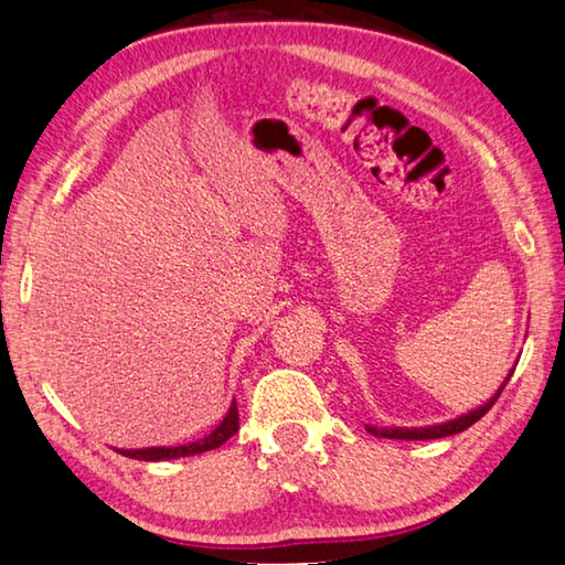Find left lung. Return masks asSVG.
Returning <instances> with one entry per match:
<instances>
[{
	"label": "left lung",
	"mask_w": 565,
	"mask_h": 565,
	"mask_svg": "<svg viewBox=\"0 0 565 565\" xmlns=\"http://www.w3.org/2000/svg\"><path fill=\"white\" fill-rule=\"evenodd\" d=\"M513 370L505 375V381L498 387L495 395L491 401H486L483 405H478L476 411H468L458 418H452L448 423H438V425H425V428H375V425H367V433H373L375 438H393V440H433V438H446V436H456V433H463L466 428H470L476 420L483 418V415L493 408V403L498 401V395L503 393L505 383L511 381Z\"/></svg>",
	"instance_id": "8db88e82"
}]
</instances>
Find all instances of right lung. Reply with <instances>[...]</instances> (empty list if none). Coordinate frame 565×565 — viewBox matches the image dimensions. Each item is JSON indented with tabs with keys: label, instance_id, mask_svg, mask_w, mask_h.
Returning <instances> with one entry per match:
<instances>
[{
	"label": "right lung",
	"instance_id": "right-lung-1",
	"mask_svg": "<svg viewBox=\"0 0 565 565\" xmlns=\"http://www.w3.org/2000/svg\"><path fill=\"white\" fill-rule=\"evenodd\" d=\"M239 428V415H237V403L233 401L230 411L215 430L207 433L205 438L184 443V446H154V448H137V450H122L117 448V452H122L127 458H137V460H174V458H184V456H198V452H207L220 448L222 443H227L235 436Z\"/></svg>",
	"mask_w": 565,
	"mask_h": 565
}]
</instances>
